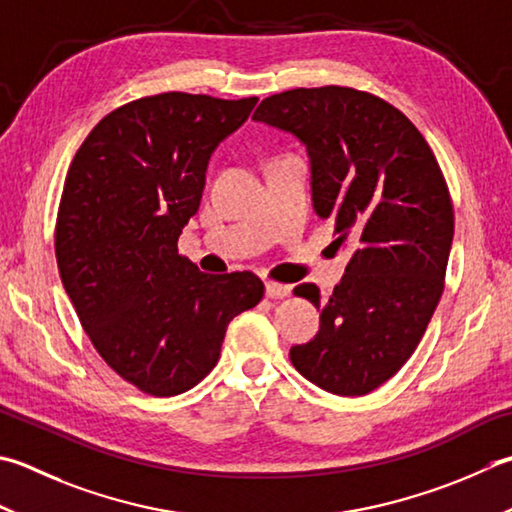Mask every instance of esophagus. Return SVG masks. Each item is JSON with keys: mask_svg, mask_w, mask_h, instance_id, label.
<instances>
[{"mask_svg": "<svg viewBox=\"0 0 512 512\" xmlns=\"http://www.w3.org/2000/svg\"><path fill=\"white\" fill-rule=\"evenodd\" d=\"M290 293V286L277 284V282H266V297L270 299H284Z\"/></svg>", "mask_w": 512, "mask_h": 512, "instance_id": "1", "label": "esophagus"}]
</instances>
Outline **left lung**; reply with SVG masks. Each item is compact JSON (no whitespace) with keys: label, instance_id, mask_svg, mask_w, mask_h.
Instances as JSON below:
<instances>
[{"label":"left lung","instance_id":"left-lung-1","mask_svg":"<svg viewBox=\"0 0 512 512\" xmlns=\"http://www.w3.org/2000/svg\"><path fill=\"white\" fill-rule=\"evenodd\" d=\"M253 119L306 146L315 213L350 248L328 299L315 284L295 288L322 319L290 362L328 393L366 395L415 353L442 297L455 230L442 170L402 110L355 88L286 90Z\"/></svg>","mask_w":512,"mask_h":512}]
</instances>
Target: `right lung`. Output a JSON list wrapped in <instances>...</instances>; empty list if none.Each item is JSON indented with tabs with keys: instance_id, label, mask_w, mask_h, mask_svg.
Masks as SVG:
<instances>
[{
	"instance_id": "obj_1",
	"label": "right lung",
	"mask_w": 512,
	"mask_h": 512,
	"mask_svg": "<svg viewBox=\"0 0 512 512\" xmlns=\"http://www.w3.org/2000/svg\"><path fill=\"white\" fill-rule=\"evenodd\" d=\"M257 97L162 93L113 110L79 146L57 213L59 275L90 342L142 393H186L215 368L257 275L202 273L177 253L210 155Z\"/></svg>"
}]
</instances>
